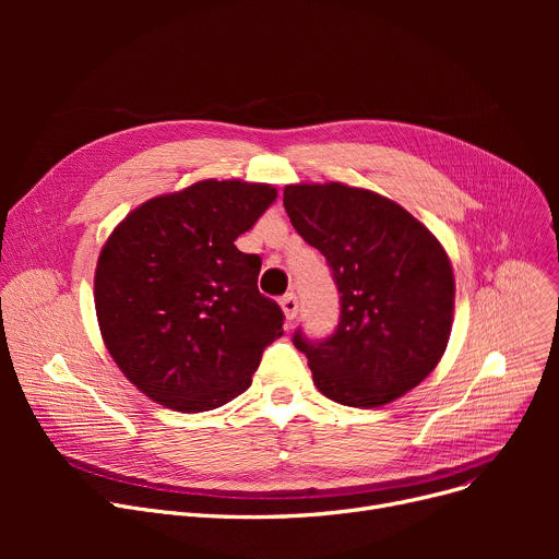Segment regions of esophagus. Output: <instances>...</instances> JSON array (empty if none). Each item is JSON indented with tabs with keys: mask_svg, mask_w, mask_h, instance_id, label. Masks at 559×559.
<instances>
[{
	"mask_svg": "<svg viewBox=\"0 0 559 559\" xmlns=\"http://www.w3.org/2000/svg\"><path fill=\"white\" fill-rule=\"evenodd\" d=\"M281 308L287 319H295L299 314V301L295 297V292H287V295L281 297Z\"/></svg>",
	"mask_w": 559,
	"mask_h": 559,
	"instance_id": "34e87169",
	"label": "esophagus"
}]
</instances>
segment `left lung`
Listing matches in <instances>:
<instances>
[{"label": "left lung", "mask_w": 559, "mask_h": 559, "mask_svg": "<svg viewBox=\"0 0 559 559\" xmlns=\"http://www.w3.org/2000/svg\"><path fill=\"white\" fill-rule=\"evenodd\" d=\"M283 205L340 292L329 337L292 335L317 390L342 405L378 407L417 388L451 335L455 281L442 245L399 203L360 188L287 186Z\"/></svg>", "instance_id": "obj_1"}]
</instances>
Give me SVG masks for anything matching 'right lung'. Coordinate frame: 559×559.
Returning <instances> with one entry per match:
<instances>
[{"label":"right lung","mask_w":559,"mask_h":559,"mask_svg":"<svg viewBox=\"0 0 559 559\" xmlns=\"http://www.w3.org/2000/svg\"><path fill=\"white\" fill-rule=\"evenodd\" d=\"M276 188L199 181L142 203L102 249L95 308L112 360L179 413L249 390L262 350L283 335L281 306L258 292L260 258L235 247Z\"/></svg>","instance_id":"add662e5"}]
</instances>
